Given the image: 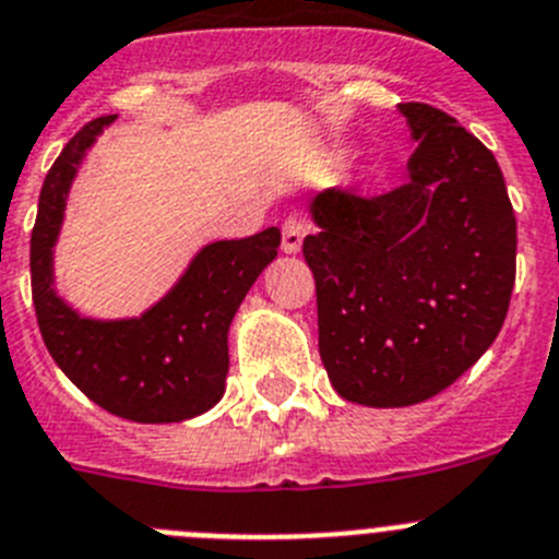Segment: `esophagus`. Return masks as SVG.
Masks as SVG:
<instances>
[{
  "mask_svg": "<svg viewBox=\"0 0 559 559\" xmlns=\"http://www.w3.org/2000/svg\"><path fill=\"white\" fill-rule=\"evenodd\" d=\"M306 234H309V223L300 221V217H286L284 226H281V248L286 253H297L300 245H304Z\"/></svg>",
  "mask_w": 559,
  "mask_h": 559,
  "instance_id": "esophagus-1",
  "label": "esophagus"
}]
</instances>
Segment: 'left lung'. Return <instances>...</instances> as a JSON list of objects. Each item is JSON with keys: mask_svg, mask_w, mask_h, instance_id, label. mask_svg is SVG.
Segmentation results:
<instances>
[{"mask_svg": "<svg viewBox=\"0 0 559 559\" xmlns=\"http://www.w3.org/2000/svg\"><path fill=\"white\" fill-rule=\"evenodd\" d=\"M400 112L416 140L408 181L320 192L304 239L328 378L372 408L425 403L474 367L515 281V215L491 151L444 109Z\"/></svg>", "mask_w": 559, "mask_h": 559, "instance_id": "8db88e82", "label": "left lung"}]
</instances>
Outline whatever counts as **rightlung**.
<instances>
[{
    "label": "right lung",
    "instance_id": "add662e5",
    "mask_svg": "<svg viewBox=\"0 0 559 559\" xmlns=\"http://www.w3.org/2000/svg\"><path fill=\"white\" fill-rule=\"evenodd\" d=\"M112 121L115 115H102L85 123L44 179L29 239L35 317L57 367L93 403L129 421H185L223 397L228 325L259 273L278 255L281 231L273 226L206 245L179 284L138 320L80 317L51 286V248L82 156Z\"/></svg>",
    "mask_w": 559,
    "mask_h": 559
}]
</instances>
